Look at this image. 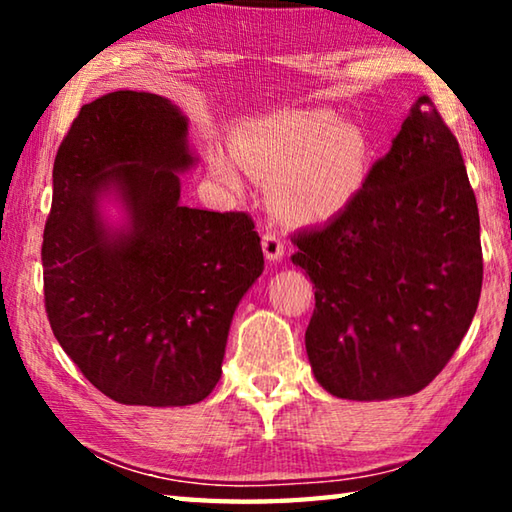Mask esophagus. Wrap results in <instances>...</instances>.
Listing matches in <instances>:
<instances>
[{"label":"esophagus","instance_id":"obj_1","mask_svg":"<svg viewBox=\"0 0 512 512\" xmlns=\"http://www.w3.org/2000/svg\"><path fill=\"white\" fill-rule=\"evenodd\" d=\"M262 248H264L266 259L277 262V259L284 255V239L280 237V232L266 230L264 237H262Z\"/></svg>","mask_w":512,"mask_h":512}]
</instances>
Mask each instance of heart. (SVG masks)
I'll return each instance as SVG.
<instances>
[{
  "label": "heart",
  "instance_id": "obj_1",
  "mask_svg": "<svg viewBox=\"0 0 512 512\" xmlns=\"http://www.w3.org/2000/svg\"><path fill=\"white\" fill-rule=\"evenodd\" d=\"M235 155L248 171L277 176L273 198L284 214L323 221L343 210L359 189L366 140L325 110H284L241 126ZM238 163L221 151L210 158L214 176L232 189L244 183Z\"/></svg>",
  "mask_w": 512,
  "mask_h": 512
}]
</instances>
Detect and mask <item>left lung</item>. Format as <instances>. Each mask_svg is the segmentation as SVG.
<instances>
[{"label":"left lung","instance_id":"obj_1","mask_svg":"<svg viewBox=\"0 0 512 512\" xmlns=\"http://www.w3.org/2000/svg\"><path fill=\"white\" fill-rule=\"evenodd\" d=\"M291 244L316 287L305 345L325 391L386 400L436 379L476 314L483 253L461 149L427 94L348 205Z\"/></svg>","mask_w":512,"mask_h":512}]
</instances>
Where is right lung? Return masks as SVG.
Wrapping results in <instances>:
<instances>
[{
  "label": "right lung",
  "instance_id": "1",
  "mask_svg": "<svg viewBox=\"0 0 512 512\" xmlns=\"http://www.w3.org/2000/svg\"><path fill=\"white\" fill-rule=\"evenodd\" d=\"M187 119L158 94L85 103L58 146L42 235L45 309L60 348L103 395L187 406L221 377L232 314L264 271L253 216L180 205ZM117 184L132 228L112 240L96 196Z\"/></svg>",
  "mask_w": 512,
  "mask_h": 512
}]
</instances>
